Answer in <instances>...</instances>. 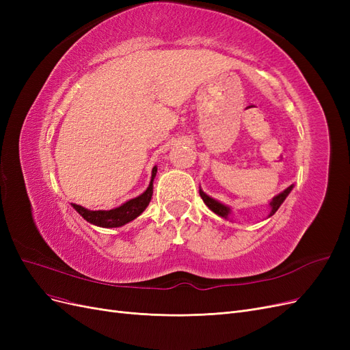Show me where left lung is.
Returning a JSON list of instances; mask_svg holds the SVG:
<instances>
[{
  "label": "left lung",
  "mask_w": 350,
  "mask_h": 350,
  "mask_svg": "<svg viewBox=\"0 0 350 350\" xmlns=\"http://www.w3.org/2000/svg\"><path fill=\"white\" fill-rule=\"evenodd\" d=\"M293 184L291 185V187H288L284 189V191H282L280 194H278L276 197H273V200L270 201V215H269V217L270 216H273L274 213H276V211L279 210V207L282 206V203L283 201L286 200V197H288L289 194H291V191L293 189ZM200 196H201V198H203V201H204V204L213 211V213H216L217 216H220V217H224V219H229V216L232 215V208L229 207V206H226V204H224V203H220V201H217L216 198H213V197H210V196H207L203 189H201V187H200Z\"/></svg>",
  "instance_id": "1"
}]
</instances>
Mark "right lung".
Returning a JSON list of instances; mask_svg holds the SVG:
<instances>
[{"label": "right lung", "instance_id": "1", "mask_svg": "<svg viewBox=\"0 0 350 350\" xmlns=\"http://www.w3.org/2000/svg\"><path fill=\"white\" fill-rule=\"evenodd\" d=\"M157 174V166H153L152 169V179L150 184L147 187L146 191L135 198H131L125 201L121 206L111 208V210H89L79 204H71L72 208L77 211V213L88 220L89 224L99 226V228H121L129 224V221L139 217L146 207L149 206L152 196H153V181Z\"/></svg>", "mask_w": 350, "mask_h": 350}]
</instances>
